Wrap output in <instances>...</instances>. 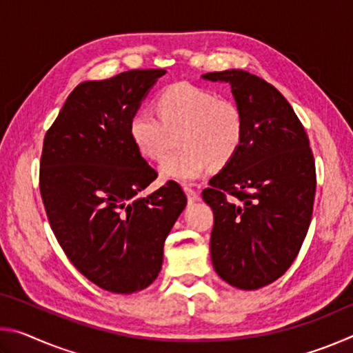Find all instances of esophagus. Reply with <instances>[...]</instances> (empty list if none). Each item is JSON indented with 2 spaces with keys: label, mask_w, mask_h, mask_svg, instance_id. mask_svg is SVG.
Segmentation results:
<instances>
[{
  "label": "esophagus",
  "mask_w": 353,
  "mask_h": 353,
  "mask_svg": "<svg viewBox=\"0 0 353 353\" xmlns=\"http://www.w3.org/2000/svg\"><path fill=\"white\" fill-rule=\"evenodd\" d=\"M183 191H185V194H187V199H188V202H194V201H198V198H199L198 191L193 190L191 187H183Z\"/></svg>",
  "instance_id": "1"
}]
</instances>
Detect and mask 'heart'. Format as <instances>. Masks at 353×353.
Segmentation results:
<instances>
[{"instance_id": "obj_1", "label": "heart", "mask_w": 353, "mask_h": 353, "mask_svg": "<svg viewBox=\"0 0 353 353\" xmlns=\"http://www.w3.org/2000/svg\"><path fill=\"white\" fill-rule=\"evenodd\" d=\"M155 103L159 115L143 109L129 119V137L143 157L160 160L168 149L170 130L181 129V149L160 165L163 179L193 182L210 165L223 168L240 151L246 123L234 101L221 99L204 87L177 82L165 87Z\"/></svg>"}]
</instances>
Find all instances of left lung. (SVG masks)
Masks as SVG:
<instances>
[{"label":"left lung","mask_w":353,"mask_h":353,"mask_svg":"<svg viewBox=\"0 0 353 353\" xmlns=\"http://www.w3.org/2000/svg\"><path fill=\"white\" fill-rule=\"evenodd\" d=\"M202 77L229 83L246 123L240 151L202 191L214 218L213 268L232 286L259 290L283 276L305 240L314 157L301 119L270 82L243 70Z\"/></svg>","instance_id":"obj_1"}]
</instances>
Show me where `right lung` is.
Instances as JSON below:
<instances>
[{"label":"right lung","mask_w":353,"mask_h":353,"mask_svg":"<svg viewBox=\"0 0 353 353\" xmlns=\"http://www.w3.org/2000/svg\"><path fill=\"white\" fill-rule=\"evenodd\" d=\"M165 70H129L87 81L65 101L48 129L40 159V193L65 255L90 282L117 294L145 290L157 279L163 244L187 205L157 179L129 137V119Z\"/></svg>","instance_id":"1"}]
</instances>
